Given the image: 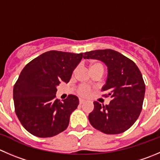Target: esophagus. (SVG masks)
<instances>
[{
  "label": "esophagus",
  "mask_w": 160,
  "mask_h": 160,
  "mask_svg": "<svg viewBox=\"0 0 160 160\" xmlns=\"http://www.w3.org/2000/svg\"><path fill=\"white\" fill-rule=\"evenodd\" d=\"M85 102V100H83V99H81L80 98V105H82V104H83Z\"/></svg>",
  "instance_id": "esophagus-1"
}]
</instances>
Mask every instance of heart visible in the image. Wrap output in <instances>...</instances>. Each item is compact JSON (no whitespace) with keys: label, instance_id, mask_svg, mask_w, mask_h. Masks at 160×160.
Listing matches in <instances>:
<instances>
[{"label":"heart","instance_id":"heart-1","mask_svg":"<svg viewBox=\"0 0 160 160\" xmlns=\"http://www.w3.org/2000/svg\"><path fill=\"white\" fill-rule=\"evenodd\" d=\"M79 93H80L81 95H83V96L88 95V94L90 93V88L89 87L86 86V85H83V86L80 87V89H79Z\"/></svg>","mask_w":160,"mask_h":160}]
</instances>
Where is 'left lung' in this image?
<instances>
[{
  "label": "left lung",
  "mask_w": 160,
  "mask_h": 160,
  "mask_svg": "<svg viewBox=\"0 0 160 160\" xmlns=\"http://www.w3.org/2000/svg\"><path fill=\"white\" fill-rule=\"evenodd\" d=\"M85 59H97L108 69L102 91L112 98L108 105L94 102V110L88 116L95 129L107 134H117L129 129L142 109L145 85L138 67L132 60L112 49L85 52Z\"/></svg>",
  "instance_id": "left-lung-1"
}]
</instances>
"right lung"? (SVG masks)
Segmentation results:
<instances>
[{
    "mask_svg": "<svg viewBox=\"0 0 160 160\" xmlns=\"http://www.w3.org/2000/svg\"><path fill=\"white\" fill-rule=\"evenodd\" d=\"M83 57V53L50 51L23 68L14 86L13 99L15 113L28 132L50 138L67 128L79 99L69 94L60 102L55 98L57 86L69 81Z\"/></svg>",
    "mask_w": 160,
    "mask_h": 160,
    "instance_id": "right-lung-1",
    "label": "right lung"
}]
</instances>
